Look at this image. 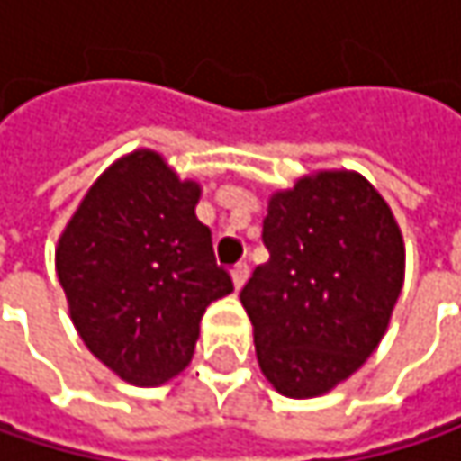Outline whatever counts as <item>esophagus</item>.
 I'll return each mask as SVG.
<instances>
[{
	"label": "esophagus",
	"mask_w": 461,
	"mask_h": 461,
	"mask_svg": "<svg viewBox=\"0 0 461 461\" xmlns=\"http://www.w3.org/2000/svg\"><path fill=\"white\" fill-rule=\"evenodd\" d=\"M248 275H250V269H248V264H237L234 269H231V283H234V288L240 291L242 285H245V280H248Z\"/></svg>",
	"instance_id": "obj_1"
}]
</instances>
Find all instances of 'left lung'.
I'll return each mask as SVG.
<instances>
[{
    "label": "left lung",
    "instance_id": "1",
    "mask_svg": "<svg viewBox=\"0 0 461 461\" xmlns=\"http://www.w3.org/2000/svg\"><path fill=\"white\" fill-rule=\"evenodd\" d=\"M269 261L240 291L261 374L285 398H318L379 347L406 275L401 227L352 170H321L267 205Z\"/></svg>",
    "mask_w": 461,
    "mask_h": 461
}]
</instances>
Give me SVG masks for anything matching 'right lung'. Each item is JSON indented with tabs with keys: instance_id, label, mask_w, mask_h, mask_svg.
Instances as JSON below:
<instances>
[{
	"instance_id": "add662e5",
	"label": "right lung",
	"mask_w": 461,
	"mask_h": 461,
	"mask_svg": "<svg viewBox=\"0 0 461 461\" xmlns=\"http://www.w3.org/2000/svg\"><path fill=\"white\" fill-rule=\"evenodd\" d=\"M197 203V181L139 149L98 176L58 240L77 333L131 384L157 387L184 371L208 304L234 291Z\"/></svg>"
}]
</instances>
